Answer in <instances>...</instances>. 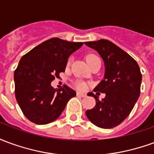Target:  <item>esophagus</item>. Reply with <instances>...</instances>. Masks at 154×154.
Listing matches in <instances>:
<instances>
[{
	"mask_svg": "<svg viewBox=\"0 0 154 154\" xmlns=\"http://www.w3.org/2000/svg\"><path fill=\"white\" fill-rule=\"evenodd\" d=\"M77 97H87V96H86L85 94L80 93V92H77Z\"/></svg>",
	"mask_w": 154,
	"mask_h": 154,
	"instance_id": "esophagus-1",
	"label": "esophagus"
}]
</instances>
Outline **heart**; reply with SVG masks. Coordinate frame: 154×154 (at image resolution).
<instances>
[{
    "mask_svg": "<svg viewBox=\"0 0 154 154\" xmlns=\"http://www.w3.org/2000/svg\"><path fill=\"white\" fill-rule=\"evenodd\" d=\"M97 58H99V57L96 56V55H89V56H87V60L88 62V63L90 64L91 62H93L94 60H96ZM71 64V59L68 60L67 62V66H69ZM77 87L81 91H84L86 89V84L82 82H77Z\"/></svg>",
    "mask_w": 154,
    "mask_h": 154,
    "instance_id": "heart-1",
    "label": "heart"
}]
</instances>
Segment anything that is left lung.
I'll list each match as a JSON object with an SVG mask.
<instances>
[{"label": "left lung", "mask_w": 154, "mask_h": 154, "mask_svg": "<svg viewBox=\"0 0 154 154\" xmlns=\"http://www.w3.org/2000/svg\"><path fill=\"white\" fill-rule=\"evenodd\" d=\"M85 44L99 53L106 67L104 79L93 91L97 95L105 93L106 97L100 101L89 93L95 98L96 106L87 110L86 115L95 125L112 129L121 124L134 106L140 94L142 74L137 62L112 42L100 39Z\"/></svg>", "instance_id": "8db88e82"}]
</instances>
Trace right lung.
<instances>
[{
    "mask_svg": "<svg viewBox=\"0 0 154 154\" xmlns=\"http://www.w3.org/2000/svg\"><path fill=\"white\" fill-rule=\"evenodd\" d=\"M82 42L58 38L44 41L20 58L15 70V95L25 116L37 125L57 119L76 91L67 85L54 89L51 82L65 72L71 54Z\"/></svg>",
    "mask_w": 154,
    "mask_h": 154,
    "instance_id": "obj_1",
    "label": "right lung"
}]
</instances>
